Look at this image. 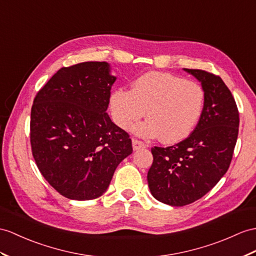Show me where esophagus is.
<instances>
[{"label": "esophagus", "instance_id": "1", "mask_svg": "<svg viewBox=\"0 0 256 256\" xmlns=\"http://www.w3.org/2000/svg\"><path fill=\"white\" fill-rule=\"evenodd\" d=\"M132 148H134V151H136V150L146 148V144L144 142H142V141H140V140L132 139Z\"/></svg>", "mask_w": 256, "mask_h": 256}]
</instances>
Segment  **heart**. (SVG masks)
Instances as JSON below:
<instances>
[{
	"mask_svg": "<svg viewBox=\"0 0 256 256\" xmlns=\"http://www.w3.org/2000/svg\"><path fill=\"white\" fill-rule=\"evenodd\" d=\"M205 94L200 84L168 72L142 74L130 91L118 89L110 98L113 120L128 129L144 114L148 120L132 128L140 136L167 143L182 141L194 129L204 108Z\"/></svg>",
	"mask_w": 256,
	"mask_h": 256,
	"instance_id": "heart-1",
	"label": "heart"
}]
</instances>
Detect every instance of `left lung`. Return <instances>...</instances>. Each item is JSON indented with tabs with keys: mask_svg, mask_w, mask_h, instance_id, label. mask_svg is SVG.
Listing matches in <instances>:
<instances>
[{
	"mask_svg": "<svg viewBox=\"0 0 256 256\" xmlns=\"http://www.w3.org/2000/svg\"><path fill=\"white\" fill-rule=\"evenodd\" d=\"M184 70L201 82L204 108L196 127L184 141L152 148L148 184L158 201L184 206L204 196L228 170L239 132V112L220 76L200 70Z\"/></svg>",
	"mask_w": 256,
	"mask_h": 256,
	"instance_id": "8db88e82",
	"label": "left lung"
}]
</instances>
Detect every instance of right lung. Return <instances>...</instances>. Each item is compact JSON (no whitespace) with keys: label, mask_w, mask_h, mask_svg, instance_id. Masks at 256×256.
<instances>
[{"label":"right lung","mask_w":256,"mask_h":256,"mask_svg":"<svg viewBox=\"0 0 256 256\" xmlns=\"http://www.w3.org/2000/svg\"><path fill=\"white\" fill-rule=\"evenodd\" d=\"M115 80L106 62H84L60 68L34 100L30 143L36 164L70 200L101 196L117 166L132 153L129 134L106 113Z\"/></svg>","instance_id":"right-lung-1"}]
</instances>
